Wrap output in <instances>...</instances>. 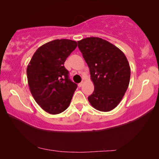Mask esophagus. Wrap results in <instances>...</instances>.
<instances>
[{
    "label": "esophagus",
    "mask_w": 159,
    "mask_h": 159,
    "mask_svg": "<svg viewBox=\"0 0 159 159\" xmlns=\"http://www.w3.org/2000/svg\"><path fill=\"white\" fill-rule=\"evenodd\" d=\"M83 82L82 81V82H80V83H79V84H78V85H79V87H81V86L83 85Z\"/></svg>",
    "instance_id": "esophagus-1"
}]
</instances>
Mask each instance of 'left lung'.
Wrapping results in <instances>:
<instances>
[{
	"label": "left lung",
	"mask_w": 159,
	"mask_h": 159,
	"mask_svg": "<svg viewBox=\"0 0 159 159\" xmlns=\"http://www.w3.org/2000/svg\"><path fill=\"white\" fill-rule=\"evenodd\" d=\"M78 47L95 87L88 101L98 111H111L121 101L130 83L127 58L119 48L101 38H85L78 41Z\"/></svg>",
	"instance_id": "8db88e82"
}]
</instances>
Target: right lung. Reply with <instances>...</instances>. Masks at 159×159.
I'll list each match as a JSON object with an SVG mask.
<instances>
[{
  "mask_svg": "<svg viewBox=\"0 0 159 159\" xmlns=\"http://www.w3.org/2000/svg\"><path fill=\"white\" fill-rule=\"evenodd\" d=\"M77 42L57 39L39 48L26 69L28 84L35 101L50 114H58L71 103L77 85L69 78L64 61Z\"/></svg>",
  "mask_w": 159,
  "mask_h": 159,
  "instance_id": "add662e5",
  "label": "right lung"
}]
</instances>
